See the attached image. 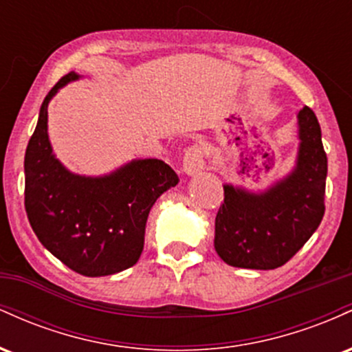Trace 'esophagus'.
Masks as SVG:
<instances>
[{
    "label": "esophagus",
    "instance_id": "34e87169",
    "mask_svg": "<svg viewBox=\"0 0 352 352\" xmlns=\"http://www.w3.org/2000/svg\"><path fill=\"white\" fill-rule=\"evenodd\" d=\"M205 167V152L200 145H192L185 151L184 155V172L187 175H195L204 170Z\"/></svg>",
    "mask_w": 352,
    "mask_h": 352
}]
</instances>
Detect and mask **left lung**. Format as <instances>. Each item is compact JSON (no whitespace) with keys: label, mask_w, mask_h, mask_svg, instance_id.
Instances as JSON below:
<instances>
[{"label":"left lung","mask_w":352,"mask_h":352,"mask_svg":"<svg viewBox=\"0 0 352 352\" xmlns=\"http://www.w3.org/2000/svg\"><path fill=\"white\" fill-rule=\"evenodd\" d=\"M300 148L293 172L260 193L225 185L215 218V250L230 266L274 270L289 261L324 215L328 157L308 106L298 112Z\"/></svg>","instance_id":"obj_1"}]
</instances>
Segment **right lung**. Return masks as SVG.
<instances>
[{
  "label": "right lung",
  "instance_id": "1",
  "mask_svg": "<svg viewBox=\"0 0 352 352\" xmlns=\"http://www.w3.org/2000/svg\"><path fill=\"white\" fill-rule=\"evenodd\" d=\"M76 79V72L60 78L43 100L24 155V207L38 240L67 268L107 276L139 261L148 212L179 177L159 159L132 160L104 177L67 170L52 153L47 104Z\"/></svg>",
  "mask_w": 352,
  "mask_h": 352
}]
</instances>
